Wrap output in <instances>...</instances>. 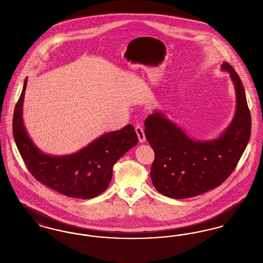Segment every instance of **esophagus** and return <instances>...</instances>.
I'll return each instance as SVG.
<instances>
[{
  "label": "esophagus",
  "instance_id": "obj_1",
  "mask_svg": "<svg viewBox=\"0 0 263 263\" xmlns=\"http://www.w3.org/2000/svg\"><path fill=\"white\" fill-rule=\"evenodd\" d=\"M135 130H136V133H137L140 143H144L146 141V136H145V133H144V129L141 126H136Z\"/></svg>",
  "mask_w": 263,
  "mask_h": 263
}]
</instances>
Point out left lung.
Instances as JSON below:
<instances>
[{"label": "left lung", "instance_id": "1", "mask_svg": "<svg viewBox=\"0 0 263 263\" xmlns=\"http://www.w3.org/2000/svg\"><path fill=\"white\" fill-rule=\"evenodd\" d=\"M236 91V112L220 136L207 141L189 137L162 111L145 120V136L155 152L151 179L164 196L190 198L221 185L236 168L247 148L251 117L245 88L234 68L223 63Z\"/></svg>", "mask_w": 263, "mask_h": 263}]
</instances>
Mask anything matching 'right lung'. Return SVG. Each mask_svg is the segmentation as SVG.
Segmentation results:
<instances>
[{
	"label": "right lung",
	"instance_id": "add662e5",
	"mask_svg": "<svg viewBox=\"0 0 263 263\" xmlns=\"http://www.w3.org/2000/svg\"><path fill=\"white\" fill-rule=\"evenodd\" d=\"M26 84L27 78L13 111V134L28 171L36 180L68 197L89 199L99 196L111 181L114 163L137 145L134 127L128 124L104 133L70 155H48L38 149L25 129L23 106Z\"/></svg>",
	"mask_w": 263,
	"mask_h": 263
}]
</instances>
